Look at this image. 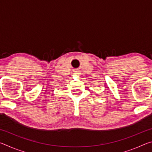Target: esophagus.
<instances>
[{
  "label": "esophagus",
  "mask_w": 152,
  "mask_h": 152,
  "mask_svg": "<svg viewBox=\"0 0 152 152\" xmlns=\"http://www.w3.org/2000/svg\"><path fill=\"white\" fill-rule=\"evenodd\" d=\"M76 74H79L78 72H76Z\"/></svg>",
  "instance_id": "esophagus-1"
}]
</instances>
